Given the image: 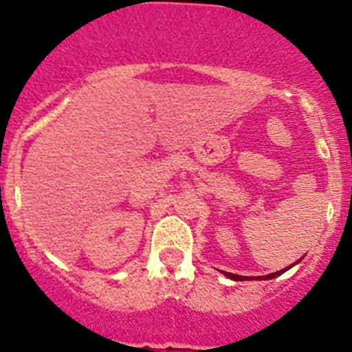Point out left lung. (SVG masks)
Wrapping results in <instances>:
<instances>
[{
  "instance_id": "8db88e82",
  "label": "left lung",
  "mask_w": 352,
  "mask_h": 352,
  "mask_svg": "<svg viewBox=\"0 0 352 352\" xmlns=\"http://www.w3.org/2000/svg\"><path fill=\"white\" fill-rule=\"evenodd\" d=\"M298 263H300V259H298V261H294L293 265H291V267H294V265H298ZM291 267H287V268H283V270H278V272H274V274H268V275H259V277H243V275L230 274V272H223V274L226 275L228 278H233V280H270V278H275V277H278V275H283L284 272H287V270H289Z\"/></svg>"
}]
</instances>
